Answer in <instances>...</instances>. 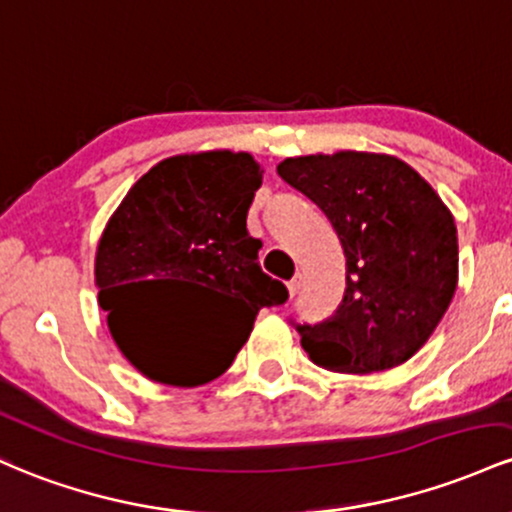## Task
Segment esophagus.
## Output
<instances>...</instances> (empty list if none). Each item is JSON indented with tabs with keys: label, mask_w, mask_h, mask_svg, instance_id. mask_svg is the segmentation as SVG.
Listing matches in <instances>:
<instances>
[{
	"label": "esophagus",
	"mask_w": 512,
	"mask_h": 512,
	"mask_svg": "<svg viewBox=\"0 0 512 512\" xmlns=\"http://www.w3.org/2000/svg\"><path fill=\"white\" fill-rule=\"evenodd\" d=\"M300 283H302L300 275H295V278H292L290 283H287V292H290V297L297 295V290H300Z\"/></svg>",
	"instance_id": "obj_1"
}]
</instances>
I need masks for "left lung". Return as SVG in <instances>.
<instances>
[{
    "instance_id": "left-lung-1",
    "label": "left lung",
    "mask_w": 512,
    "mask_h": 512,
    "mask_svg": "<svg viewBox=\"0 0 512 512\" xmlns=\"http://www.w3.org/2000/svg\"><path fill=\"white\" fill-rule=\"evenodd\" d=\"M278 174L329 217L346 254V295L321 324H297L309 360L370 375L423 348L457 290L455 217L392 154L290 157Z\"/></svg>"
}]
</instances>
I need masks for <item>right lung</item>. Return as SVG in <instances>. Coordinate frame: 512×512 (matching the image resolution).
Instances as JSON below:
<instances>
[{"label": "right lung", "mask_w": 512, "mask_h": 512, "mask_svg": "<svg viewBox=\"0 0 512 512\" xmlns=\"http://www.w3.org/2000/svg\"><path fill=\"white\" fill-rule=\"evenodd\" d=\"M261 181L249 152L179 154L152 166L108 220L94 263L99 307L120 353L149 380H215L258 309L287 300V287L258 266L261 239L246 229ZM174 282L212 289L221 304L183 318L161 297Z\"/></svg>", "instance_id": "obj_1"}]
</instances>
